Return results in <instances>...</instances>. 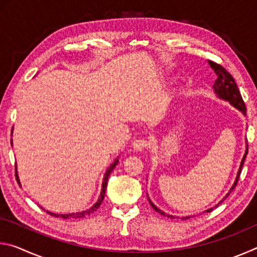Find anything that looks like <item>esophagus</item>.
Masks as SVG:
<instances>
[{"instance_id":"34e87169","label":"esophagus","mask_w":257,"mask_h":257,"mask_svg":"<svg viewBox=\"0 0 257 257\" xmlns=\"http://www.w3.org/2000/svg\"><path fill=\"white\" fill-rule=\"evenodd\" d=\"M133 147L135 151H144L150 147V142L146 138H137L134 141Z\"/></svg>"}]
</instances>
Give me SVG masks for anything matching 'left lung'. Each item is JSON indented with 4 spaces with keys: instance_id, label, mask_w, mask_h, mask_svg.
<instances>
[{
    "instance_id": "8db88e82",
    "label": "left lung",
    "mask_w": 257,
    "mask_h": 257,
    "mask_svg": "<svg viewBox=\"0 0 257 257\" xmlns=\"http://www.w3.org/2000/svg\"><path fill=\"white\" fill-rule=\"evenodd\" d=\"M208 64H210V67L213 69V70H214V72L216 73V76H217V79L214 82V92L217 94V96L225 99V101H228L229 103H231L233 106H236L238 110H240L243 113V114H245V113H246L245 102H243V99L241 97V94H240V92H239L238 86L236 84V81H234L233 77L230 75V72L227 70V69L221 66V64L216 63V62H213V61H208ZM247 153H248V149L246 150V153H245V155H243V158L241 160V163H240V167H239L236 181H234L233 186L231 187V189H230V191L227 194V196L224 197V199L229 196V194L231 193V191L234 189V187H236L237 184H238L239 177H240V172H241V168L243 165V162H245ZM149 202L151 204V206L153 207V210H155L156 212H159L160 214H162L164 216H168V217H171V219H175V216L169 215V214H167V213H164L163 211H161L160 208L156 207L154 204L151 202L150 198H149ZM222 202H223V199L220 203H222ZM219 204H217V205H219ZM213 208H214V207H213ZM213 208H208L206 212L213 211ZM189 217L190 216H186V217H181V219L187 220V219H189Z\"/></svg>"
}]
</instances>
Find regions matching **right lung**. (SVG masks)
<instances>
[{
  "label": "right lung",
  "mask_w": 257,
  "mask_h": 257,
  "mask_svg": "<svg viewBox=\"0 0 257 257\" xmlns=\"http://www.w3.org/2000/svg\"><path fill=\"white\" fill-rule=\"evenodd\" d=\"M11 144H12V141H11ZM118 162H119V160L115 159L114 162H113V163L111 164V167L107 169L105 176H104V180H103V185H102L101 195H99L98 201H97L96 203H95L92 207L88 208V210H87V211H82V212H78V213H69V214H55V213H52V212H49V211H47V213H49V214L52 215V216H56V217L60 216V217H62V219H80V217H85V216H87V215L92 214V213H94L95 211L97 210V208H98L99 206H101V203L103 202L104 196H105V190H106L108 177H110L111 172L113 171V169L115 168V165L118 164ZM16 169H17V168H16ZM16 178H17V181H18V184H19V179H18V175H17V172H16Z\"/></svg>",
  "instance_id": "1"
}]
</instances>
